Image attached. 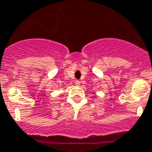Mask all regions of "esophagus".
I'll return each mask as SVG.
<instances>
[{
    "instance_id": "1",
    "label": "esophagus",
    "mask_w": 152,
    "mask_h": 152,
    "mask_svg": "<svg viewBox=\"0 0 152 152\" xmlns=\"http://www.w3.org/2000/svg\"><path fill=\"white\" fill-rule=\"evenodd\" d=\"M80 80H75V83H76V85L79 86L80 85Z\"/></svg>"
}]
</instances>
